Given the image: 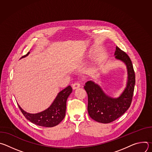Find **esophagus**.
I'll list each match as a JSON object with an SVG mask.
<instances>
[{"label":"esophagus","instance_id":"obj_1","mask_svg":"<svg viewBox=\"0 0 152 152\" xmlns=\"http://www.w3.org/2000/svg\"><path fill=\"white\" fill-rule=\"evenodd\" d=\"M80 86V83L78 82H76L72 85V88H73V90H76V89L79 88Z\"/></svg>","mask_w":152,"mask_h":152}]
</instances>
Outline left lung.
Instances as JSON below:
<instances>
[{
	"mask_svg": "<svg viewBox=\"0 0 152 152\" xmlns=\"http://www.w3.org/2000/svg\"><path fill=\"white\" fill-rule=\"evenodd\" d=\"M114 55L117 60L126 65L127 72L126 86L120 96L116 98L110 96L92 80L86 82L84 86L88 94V114L92 119L102 123H111L124 114L131 106L134 94L135 75L132 61L117 46Z\"/></svg>",
	"mask_w": 152,
	"mask_h": 152,
	"instance_id": "obj_1",
	"label": "left lung"
}]
</instances>
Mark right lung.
<instances>
[{"mask_svg": "<svg viewBox=\"0 0 152 152\" xmlns=\"http://www.w3.org/2000/svg\"><path fill=\"white\" fill-rule=\"evenodd\" d=\"M29 52L21 58H25L29 54ZM72 92L71 86L61 91L52 104L46 110L37 114H30L25 111L18 104L21 112L31 123L38 126L51 127L58 125L65 117L66 111V102L67 98Z\"/></svg>", "mask_w": 152, "mask_h": 152, "instance_id": "1", "label": "right lung"}]
</instances>
